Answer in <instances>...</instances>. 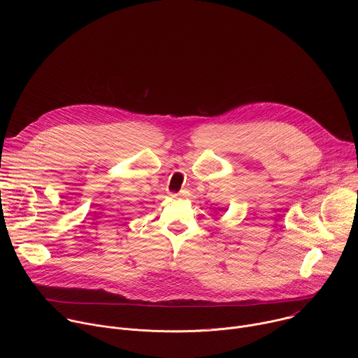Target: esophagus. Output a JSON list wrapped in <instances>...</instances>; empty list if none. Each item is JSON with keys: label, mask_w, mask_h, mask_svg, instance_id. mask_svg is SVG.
I'll return each mask as SVG.
<instances>
[{"label": "esophagus", "mask_w": 358, "mask_h": 358, "mask_svg": "<svg viewBox=\"0 0 358 358\" xmlns=\"http://www.w3.org/2000/svg\"><path fill=\"white\" fill-rule=\"evenodd\" d=\"M178 195H180V194H171V196H173V198H177Z\"/></svg>", "instance_id": "obj_1"}]
</instances>
